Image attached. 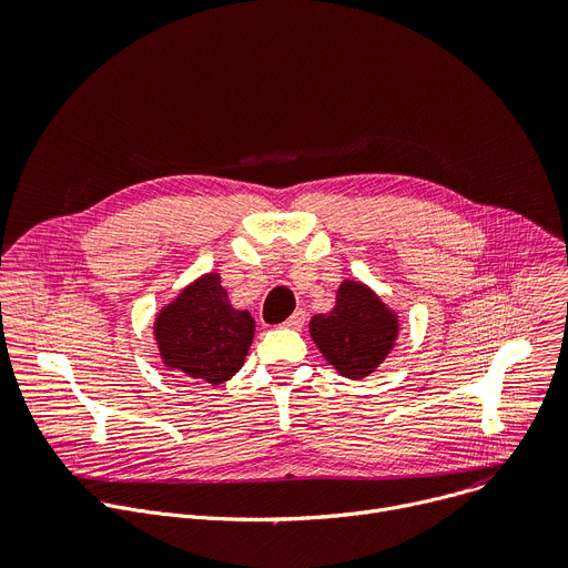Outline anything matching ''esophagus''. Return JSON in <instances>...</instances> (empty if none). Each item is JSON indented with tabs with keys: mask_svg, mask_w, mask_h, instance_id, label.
Wrapping results in <instances>:
<instances>
[{
	"mask_svg": "<svg viewBox=\"0 0 568 568\" xmlns=\"http://www.w3.org/2000/svg\"><path fill=\"white\" fill-rule=\"evenodd\" d=\"M306 322V311H294L287 320H285V326L287 328H301Z\"/></svg>",
	"mask_w": 568,
	"mask_h": 568,
	"instance_id": "34e87169",
	"label": "esophagus"
}]
</instances>
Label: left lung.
I'll use <instances>...</instances> for the list:
<instances>
[{"label":"left lung","mask_w":568,"mask_h":568,"mask_svg":"<svg viewBox=\"0 0 568 568\" xmlns=\"http://www.w3.org/2000/svg\"><path fill=\"white\" fill-rule=\"evenodd\" d=\"M311 335L324 358L349 379L374 372L397 337V320L361 283H343L335 308L311 320Z\"/></svg>","instance_id":"obj_1"}]
</instances>
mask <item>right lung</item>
<instances>
[{"label": "right lung", "instance_id": "1", "mask_svg": "<svg viewBox=\"0 0 568 568\" xmlns=\"http://www.w3.org/2000/svg\"><path fill=\"white\" fill-rule=\"evenodd\" d=\"M255 322L246 311H235L216 274L189 285L155 322V337L164 365L212 386L242 367Z\"/></svg>", "mask_w": 568, "mask_h": 568}]
</instances>
